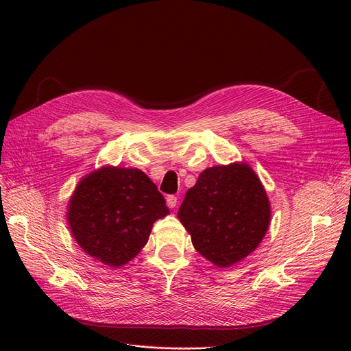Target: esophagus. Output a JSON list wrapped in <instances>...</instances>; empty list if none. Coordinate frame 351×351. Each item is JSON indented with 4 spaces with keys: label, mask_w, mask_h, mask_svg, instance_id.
Returning a JSON list of instances; mask_svg holds the SVG:
<instances>
[{
    "label": "esophagus",
    "mask_w": 351,
    "mask_h": 351,
    "mask_svg": "<svg viewBox=\"0 0 351 351\" xmlns=\"http://www.w3.org/2000/svg\"><path fill=\"white\" fill-rule=\"evenodd\" d=\"M166 205H168L171 209L176 208L178 205V197L175 195H169L168 197H166Z\"/></svg>",
    "instance_id": "esophagus-1"
}]
</instances>
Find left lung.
<instances>
[{
    "mask_svg": "<svg viewBox=\"0 0 351 351\" xmlns=\"http://www.w3.org/2000/svg\"><path fill=\"white\" fill-rule=\"evenodd\" d=\"M178 217L205 259L229 267L261 245L270 223V204L254 171L236 162L202 172Z\"/></svg>",
    "mask_w": 351,
    "mask_h": 351,
    "instance_id": "1",
    "label": "left lung"
}]
</instances>
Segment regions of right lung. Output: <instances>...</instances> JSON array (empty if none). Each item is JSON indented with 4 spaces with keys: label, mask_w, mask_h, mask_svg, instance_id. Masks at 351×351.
<instances>
[{
    "label": "right lung",
    "mask_w": 351,
    "mask_h": 351,
    "mask_svg": "<svg viewBox=\"0 0 351 351\" xmlns=\"http://www.w3.org/2000/svg\"><path fill=\"white\" fill-rule=\"evenodd\" d=\"M168 213L162 193L142 171L104 166L78 183L66 219L85 253L121 267L141 252L154 223Z\"/></svg>",
    "instance_id": "right-lung-1"
}]
</instances>
